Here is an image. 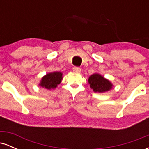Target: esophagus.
Listing matches in <instances>:
<instances>
[{"label":"esophagus","mask_w":149,"mask_h":149,"mask_svg":"<svg viewBox=\"0 0 149 149\" xmlns=\"http://www.w3.org/2000/svg\"><path fill=\"white\" fill-rule=\"evenodd\" d=\"M73 71L76 73H80V71H81V69L79 67H76V66H75V67L73 68Z\"/></svg>","instance_id":"esophagus-1"}]
</instances>
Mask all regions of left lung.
Here are the masks:
<instances>
[{
    "instance_id": "8db88e82",
    "label": "left lung",
    "mask_w": 149,
    "mask_h": 149,
    "mask_svg": "<svg viewBox=\"0 0 149 149\" xmlns=\"http://www.w3.org/2000/svg\"><path fill=\"white\" fill-rule=\"evenodd\" d=\"M88 83L94 92L100 93L109 91L113 87L112 83L109 80L99 73H94L89 77Z\"/></svg>"
}]
</instances>
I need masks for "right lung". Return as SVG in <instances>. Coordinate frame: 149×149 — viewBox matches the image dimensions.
<instances>
[{"label":"right lung","mask_w":149,"mask_h":149,"mask_svg":"<svg viewBox=\"0 0 149 149\" xmlns=\"http://www.w3.org/2000/svg\"><path fill=\"white\" fill-rule=\"evenodd\" d=\"M62 78V73L61 72L54 71L47 73L42 78L39 85L47 90H52L57 88V85L61 82Z\"/></svg>","instance_id":"1"}]
</instances>
